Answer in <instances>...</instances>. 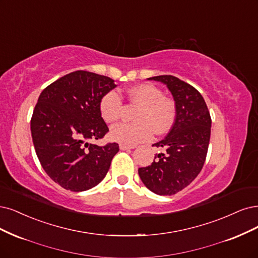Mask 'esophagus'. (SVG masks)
I'll list each match as a JSON object with an SVG mask.
<instances>
[{"label":"esophagus","instance_id":"34e87169","mask_svg":"<svg viewBox=\"0 0 258 258\" xmlns=\"http://www.w3.org/2000/svg\"><path fill=\"white\" fill-rule=\"evenodd\" d=\"M137 146L136 145H125V144H120L119 145V148L121 149V150H128V149H133V148H136Z\"/></svg>","mask_w":258,"mask_h":258}]
</instances>
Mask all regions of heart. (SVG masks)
I'll return each instance as SVG.
<instances>
[{
    "label": "heart",
    "instance_id": "b5f03b06",
    "mask_svg": "<svg viewBox=\"0 0 258 258\" xmlns=\"http://www.w3.org/2000/svg\"><path fill=\"white\" fill-rule=\"evenodd\" d=\"M131 101L141 105L135 116V122H120L111 128L110 137L113 141L125 145H135L145 142L152 137L167 132L176 119L175 102L166 98L163 92L154 84L144 83L128 90ZM122 110V101L117 92L105 93L99 102V112L102 119L113 123L116 121Z\"/></svg>",
    "mask_w": 258,
    "mask_h": 258
}]
</instances>
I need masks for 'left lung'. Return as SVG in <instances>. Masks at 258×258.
I'll list each match as a JSON object with an SVG mask.
<instances>
[{
    "instance_id": "left-lung-1",
    "label": "left lung",
    "mask_w": 258,
    "mask_h": 258,
    "mask_svg": "<svg viewBox=\"0 0 258 258\" xmlns=\"http://www.w3.org/2000/svg\"><path fill=\"white\" fill-rule=\"evenodd\" d=\"M163 83L176 105V119L167 136L153 146L163 147L154 162L139 168L147 189L158 195H173L189 185L202 171L208 150L211 118L203 96L193 86L173 76L148 78Z\"/></svg>"
}]
</instances>
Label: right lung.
I'll list each match as a JSON object with an SVG mask.
<instances>
[{
  "mask_svg": "<svg viewBox=\"0 0 258 258\" xmlns=\"http://www.w3.org/2000/svg\"><path fill=\"white\" fill-rule=\"evenodd\" d=\"M115 87L109 77L77 70L47 86L39 96L31 119L35 152L44 172L66 190L94 188L118 153L116 143H90L109 131L99 102Z\"/></svg>",
  "mask_w": 258,
  "mask_h": 258,
  "instance_id": "add662e5",
  "label": "right lung"
}]
</instances>
